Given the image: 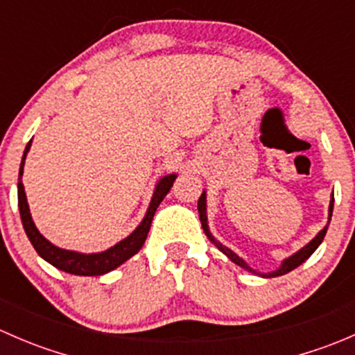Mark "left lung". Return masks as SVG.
Listing matches in <instances>:
<instances>
[{
	"instance_id": "1",
	"label": "left lung",
	"mask_w": 355,
	"mask_h": 355,
	"mask_svg": "<svg viewBox=\"0 0 355 355\" xmlns=\"http://www.w3.org/2000/svg\"><path fill=\"white\" fill-rule=\"evenodd\" d=\"M198 209H199V220H200V225H202V228H204V234L207 235V239H209L211 242H213L214 245L218 247V249L221 250V252L223 254H227L228 257H230L232 261H234L235 264H239V266L241 268H245V270H249V271H254V270H250L249 266H247V264L244 263V261L241 259V257L237 256V254L235 252H232L230 249H227V247L225 245H221L220 242H216L213 239V235L209 234V228H207V218H206V194H200V198H199V200H198ZM331 213H333V198H331V202H330V218H331ZM328 225H330V221H328ZM328 225L327 227L323 228V230L320 232V234L316 235V237L313 239V241L309 242V244H307L306 247H302V249L299 250V252L297 254H293L292 257H288V259H285L284 261V264H282L280 268H278L277 271H273V273H268V275H263V277H266V278H273V277H282V275H285V273H288V271H292V270H295L297 266H300V264L304 263V261L307 259V257L311 256V254L314 252V250L318 249V247H320V244L321 242H323V239H324V235H327V230H328ZM254 273H256V271H254Z\"/></svg>"
}]
</instances>
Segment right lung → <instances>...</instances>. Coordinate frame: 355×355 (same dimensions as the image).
I'll return each mask as SVG.
<instances>
[{
    "instance_id": "right-lung-1",
    "label": "right lung",
    "mask_w": 355,
    "mask_h": 355,
    "mask_svg": "<svg viewBox=\"0 0 355 355\" xmlns=\"http://www.w3.org/2000/svg\"><path fill=\"white\" fill-rule=\"evenodd\" d=\"M31 142H28L27 148H25L22 164H20L19 209H20V218H22V223L25 228V234H27L28 241H31V244L34 245V249L37 250L39 256H41L42 259L48 261V263H51L55 268H58V270L67 271V273H71V275H78V277H98V275H105L108 273V271L114 270L116 266H120L121 263H125L128 257L134 256V254L144 245L146 237H148L149 234V228H151L153 216H155L161 200H163L164 196L170 192L177 175H168V177L161 178L159 184L156 185V191H155V196H153L151 204H149L148 214H146V218L142 220V223L135 228L134 234H130L125 241L118 242L116 245L111 247L108 250H105V252L78 254V252H73V250L60 249V247L53 245L51 242L46 241V239L39 234L37 228H35L34 221H32L27 198H25L24 184H22L24 161H25V156H27V151L31 149Z\"/></svg>"
}]
</instances>
